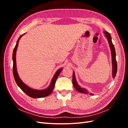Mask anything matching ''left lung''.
<instances>
[{
    "label": "left lung",
    "mask_w": 128,
    "mask_h": 128,
    "mask_svg": "<svg viewBox=\"0 0 128 128\" xmlns=\"http://www.w3.org/2000/svg\"><path fill=\"white\" fill-rule=\"evenodd\" d=\"M104 35H105V36L107 38V40L108 41V44H109L110 47V51H111V53H112V66H113V70H112V72H112V76H113V78H114L116 76V75L117 69H118L117 62H116V60L115 50L114 46L112 41V37L110 36V34L106 32V31H104ZM72 84H73L74 87L76 90L77 91H78L79 92L82 93V94H89V92H88V91H87L86 89L81 88L79 86V85L77 84L74 72H73V74H72ZM90 94L93 95V94Z\"/></svg>",
    "instance_id": "obj_1"
}]
</instances>
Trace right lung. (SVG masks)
I'll return each instance as SVG.
<instances>
[{
    "mask_svg": "<svg viewBox=\"0 0 128 128\" xmlns=\"http://www.w3.org/2000/svg\"><path fill=\"white\" fill-rule=\"evenodd\" d=\"M24 34H22V35H21L20 37L18 38L13 52V76L14 77L15 80V82H16L18 86L20 87V88L21 89V90L24 91L26 94L30 96V97L34 98H42V97H45V96H47L52 92L56 82V80L58 78V77L59 76L60 72H61V71L62 70V68H61V69H59V70H58L56 71V72L54 75L53 77L50 86L48 88L44 89V90H34V89L30 88L29 86H27L21 80L20 78V77H19L18 75V74L16 70V52L17 48L18 46V42L20 40V39L21 38V37L24 35Z\"/></svg>",
    "mask_w": 128,
    "mask_h": 128,
    "instance_id": "1",
    "label": "right lung"
}]
</instances>
